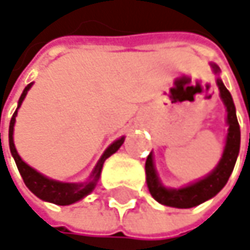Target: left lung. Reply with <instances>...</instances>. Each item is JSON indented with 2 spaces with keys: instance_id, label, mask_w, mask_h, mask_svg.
<instances>
[{
  "instance_id": "obj_1",
  "label": "left lung",
  "mask_w": 250,
  "mask_h": 250,
  "mask_svg": "<svg viewBox=\"0 0 250 250\" xmlns=\"http://www.w3.org/2000/svg\"><path fill=\"white\" fill-rule=\"evenodd\" d=\"M211 68H213L214 74L220 72V69L216 63H211ZM217 85L220 89V97H222L226 110H227V125H229L225 150H223L222 159L217 164V167L203 179H198L197 182H192L187 187L176 189V188H167L162 185V182L159 181V176L156 174L155 165H153L152 153H149V156L146 159L145 169H146V182H147L149 192L158 203H161L164 206L176 207V208L195 207V206L213 198L217 192H220L222 188L227 184L229 176L233 172V168H234V164H236V159L239 155V149H240V127L237 123L233 98L220 78H217Z\"/></svg>"
}]
</instances>
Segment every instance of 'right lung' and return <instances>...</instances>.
Wrapping results in <instances>:
<instances>
[{"label":"right lung","instance_id":"add662e5","mask_svg":"<svg viewBox=\"0 0 250 250\" xmlns=\"http://www.w3.org/2000/svg\"><path fill=\"white\" fill-rule=\"evenodd\" d=\"M31 85H33V82L28 83L24 88V91H23V94H21V97L19 100L17 110L20 108L21 103L24 101L27 91L31 88ZM17 110L14 111V114L11 117V122H10L8 140H10V150H11V155H13V158L16 161V165L19 168V172H20L23 181H24L25 187L36 197H39L43 201H49V203H53V204H58V206H69V204H74L76 201L82 200L83 197H86L95 188V184H97V181H98V178L101 175V169H103V165H104L105 159L110 158L113 153H116L120 149V146L123 145V142H125V137H120V139H117L116 142H113L105 149V152L100 158L98 164L95 165L94 171L89 175V181L81 182V184L55 181V179H50V178L42 175L40 172H37L31 167H28L24 161L20 158V155L17 153V149L14 146V137H13V134H14V125H16V117H17Z\"/></svg>","mask_w":250,"mask_h":250}]
</instances>
